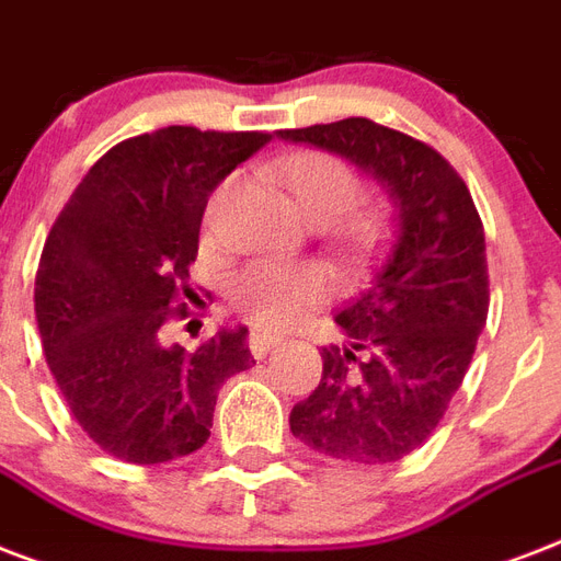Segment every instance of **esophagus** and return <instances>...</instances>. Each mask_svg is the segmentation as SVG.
Returning a JSON list of instances; mask_svg holds the SVG:
<instances>
[{
    "label": "esophagus",
    "mask_w": 561,
    "mask_h": 561,
    "mask_svg": "<svg viewBox=\"0 0 561 561\" xmlns=\"http://www.w3.org/2000/svg\"><path fill=\"white\" fill-rule=\"evenodd\" d=\"M280 345V336H275V333H266V330H254L249 336V348L251 354L257 359H263L272 348H277Z\"/></svg>",
    "instance_id": "34e87169"
}]
</instances>
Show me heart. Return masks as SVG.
<instances>
[{
	"mask_svg": "<svg viewBox=\"0 0 561 561\" xmlns=\"http://www.w3.org/2000/svg\"><path fill=\"white\" fill-rule=\"evenodd\" d=\"M284 190L298 219L324 228L333 221L336 240L348 249H366L383 231V213L354 204L357 175L324 151H301L284 163ZM330 295V277L319 266L257 263L233 280L237 310L260 328H286Z\"/></svg>",
	"mask_w": 561,
	"mask_h": 561,
	"instance_id": "heart-1",
	"label": "heart"
}]
</instances>
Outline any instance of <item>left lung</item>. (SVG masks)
Returning <instances> with one entry per match:
<instances>
[{
  "mask_svg": "<svg viewBox=\"0 0 561 561\" xmlns=\"http://www.w3.org/2000/svg\"><path fill=\"white\" fill-rule=\"evenodd\" d=\"M277 137L340 154L394 204L392 240L333 316L345 342L321 348V383L289 430L351 466L398 462L436 430L485 328L483 221L457 169L407 134L351 116Z\"/></svg>",
  "mask_w": 561,
  "mask_h": 561,
  "instance_id": "1",
  "label": "left lung"
}]
</instances>
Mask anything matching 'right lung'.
<instances>
[{
  "mask_svg": "<svg viewBox=\"0 0 561 561\" xmlns=\"http://www.w3.org/2000/svg\"><path fill=\"white\" fill-rule=\"evenodd\" d=\"M272 140L169 125L107 151L51 225L34 312L69 412L104 454L158 466L207 442L221 383L254 366L249 328L195 351L163 345L186 316L178 289L198 254L207 195Z\"/></svg>",
  "mask_w": 561,
  "mask_h": 561,
  "instance_id": "obj_1",
  "label": "right lung"
}]
</instances>
